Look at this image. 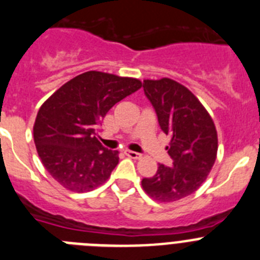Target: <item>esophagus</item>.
I'll return each instance as SVG.
<instances>
[{
	"label": "esophagus",
	"mask_w": 260,
	"mask_h": 260,
	"mask_svg": "<svg viewBox=\"0 0 260 260\" xmlns=\"http://www.w3.org/2000/svg\"><path fill=\"white\" fill-rule=\"evenodd\" d=\"M124 154L127 156H129V158H132V159H140L142 156L140 153H136V151H131V150H125Z\"/></svg>",
	"instance_id": "obj_1"
}]
</instances>
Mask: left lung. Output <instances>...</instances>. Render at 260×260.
<instances>
[{
	"mask_svg": "<svg viewBox=\"0 0 260 260\" xmlns=\"http://www.w3.org/2000/svg\"><path fill=\"white\" fill-rule=\"evenodd\" d=\"M144 90L155 109L159 125L171 137L166 147L174 163L159 165L153 177L142 179L145 193L154 201L176 202L200 189L217 154L214 120L196 95L177 81L144 80Z\"/></svg>",
	"mask_w": 260,
	"mask_h": 260,
	"instance_id": "8db88e82",
	"label": "left lung"
}]
</instances>
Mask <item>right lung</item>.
<instances>
[{"instance_id": "right-lung-1", "label": "right lung", "mask_w": 260, "mask_h": 260, "mask_svg": "<svg viewBox=\"0 0 260 260\" xmlns=\"http://www.w3.org/2000/svg\"><path fill=\"white\" fill-rule=\"evenodd\" d=\"M139 79L101 71L75 76L41 105L34 124L36 150L50 176L67 190L102 185L119 163V151L98 141L107 111L141 88Z\"/></svg>"}]
</instances>
